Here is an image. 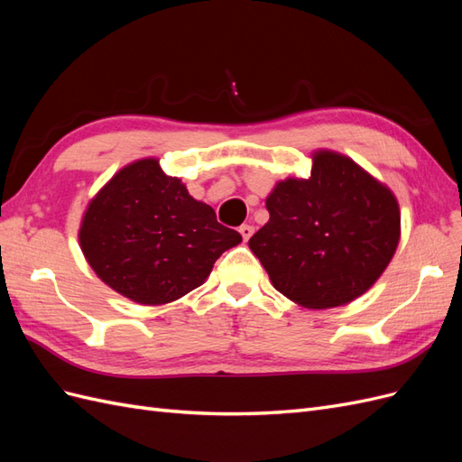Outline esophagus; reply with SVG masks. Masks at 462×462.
Returning a JSON list of instances; mask_svg holds the SVG:
<instances>
[{"instance_id":"esophagus-1","label":"esophagus","mask_w":462,"mask_h":462,"mask_svg":"<svg viewBox=\"0 0 462 462\" xmlns=\"http://www.w3.org/2000/svg\"><path fill=\"white\" fill-rule=\"evenodd\" d=\"M239 233L243 235V239H245V241H248L250 236L254 235V227H253V226H241V227H239Z\"/></svg>"}]
</instances>
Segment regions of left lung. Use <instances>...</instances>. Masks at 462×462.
Segmentation results:
<instances>
[{
  "mask_svg": "<svg viewBox=\"0 0 462 462\" xmlns=\"http://www.w3.org/2000/svg\"><path fill=\"white\" fill-rule=\"evenodd\" d=\"M265 208L270 221L248 246L273 287L304 309L365 295L399 245L393 192L337 152H314L310 177L279 180Z\"/></svg>",
  "mask_w": 462,
  "mask_h": 462,
  "instance_id": "left-lung-1",
  "label": "left lung"
}]
</instances>
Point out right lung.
<instances>
[{"label":"right lung","mask_w":462,"mask_h":462,"mask_svg":"<svg viewBox=\"0 0 462 462\" xmlns=\"http://www.w3.org/2000/svg\"><path fill=\"white\" fill-rule=\"evenodd\" d=\"M243 241L194 200L156 158L123 167L90 200L79 243L90 268L119 295L165 304L200 287L216 260Z\"/></svg>","instance_id":"add662e5"}]
</instances>
